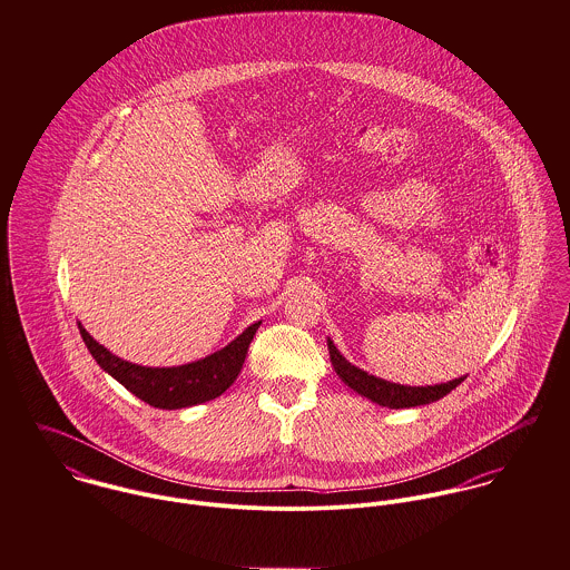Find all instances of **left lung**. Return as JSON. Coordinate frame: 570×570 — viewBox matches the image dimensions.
Returning <instances> with one entry per match:
<instances>
[{
	"mask_svg": "<svg viewBox=\"0 0 570 570\" xmlns=\"http://www.w3.org/2000/svg\"><path fill=\"white\" fill-rule=\"evenodd\" d=\"M327 350H330L332 367L338 374V379L343 380L347 386H352L356 393L365 395L367 400L376 402L380 406H389V409H411V406L431 404V402L443 397L445 393H450L454 386H459L465 380V376H463V379L450 380V382H442V384H435V386L395 384V382H389V380L370 376L367 372L354 367L350 361H345V356L334 347V343L330 338H327Z\"/></svg>",
	"mask_w": 570,
	"mask_h": 570,
	"instance_id": "8db88e82",
	"label": "left lung"
}]
</instances>
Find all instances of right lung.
I'll return each instance as SVG.
<instances>
[{
	"mask_svg": "<svg viewBox=\"0 0 570 570\" xmlns=\"http://www.w3.org/2000/svg\"><path fill=\"white\" fill-rule=\"evenodd\" d=\"M262 321L249 325L238 338H234L220 352L205 356L203 361L188 363L181 367H141L114 356L105 345L96 343L89 332L78 325L80 336L96 358V363L125 384L132 395L144 400L155 409H186L225 393L234 380L238 379L247 350L254 341L255 330Z\"/></svg>",
	"mask_w": 570,
	"mask_h": 570,
	"instance_id": "obj_1",
	"label": "right lung"
}]
</instances>
